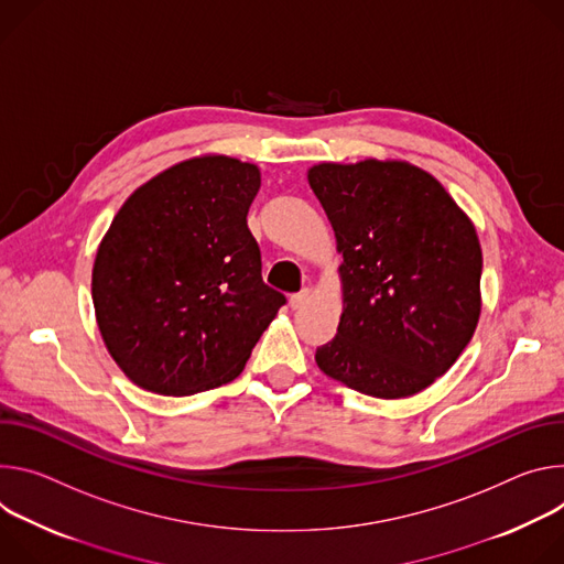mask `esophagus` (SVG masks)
Returning a JSON list of instances; mask_svg holds the SVG:
<instances>
[{
  "label": "esophagus",
  "mask_w": 564,
  "mask_h": 564,
  "mask_svg": "<svg viewBox=\"0 0 564 564\" xmlns=\"http://www.w3.org/2000/svg\"><path fill=\"white\" fill-rule=\"evenodd\" d=\"M306 300H308V289H302L300 293H293L289 302H291V306H293V308H300V306H304V304H306Z\"/></svg>",
  "instance_id": "1"
}]
</instances>
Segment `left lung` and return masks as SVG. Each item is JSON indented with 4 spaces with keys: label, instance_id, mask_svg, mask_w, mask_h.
Listing matches in <instances>:
<instances>
[{
    "label": "left lung",
    "instance_id": "obj_1",
    "mask_svg": "<svg viewBox=\"0 0 564 564\" xmlns=\"http://www.w3.org/2000/svg\"><path fill=\"white\" fill-rule=\"evenodd\" d=\"M343 264L336 338L318 367L377 399L412 397L455 365L481 311L473 221L425 170L365 159L308 167Z\"/></svg>",
    "mask_w": 564,
    "mask_h": 564
}]
</instances>
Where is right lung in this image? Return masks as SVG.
Masks as SVG:
<instances>
[{"label": "right lung", "instance_id": "1", "mask_svg": "<svg viewBox=\"0 0 564 564\" xmlns=\"http://www.w3.org/2000/svg\"><path fill=\"white\" fill-rule=\"evenodd\" d=\"M260 167L181 161L130 195L105 232L91 297L105 347L139 388L187 397L237 379L286 297L264 284L246 215Z\"/></svg>", "mask_w": 564, "mask_h": 564}]
</instances>
